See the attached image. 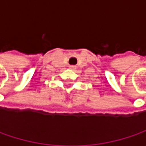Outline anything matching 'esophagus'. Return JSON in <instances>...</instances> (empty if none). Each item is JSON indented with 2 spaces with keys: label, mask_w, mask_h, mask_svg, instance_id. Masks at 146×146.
I'll list each match as a JSON object with an SVG mask.
<instances>
[{
  "label": "esophagus",
  "mask_w": 146,
  "mask_h": 146,
  "mask_svg": "<svg viewBox=\"0 0 146 146\" xmlns=\"http://www.w3.org/2000/svg\"><path fill=\"white\" fill-rule=\"evenodd\" d=\"M70 69H72V70H74V69H76V66H70Z\"/></svg>",
  "instance_id": "1"
}]
</instances>
